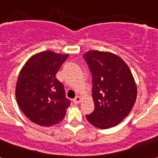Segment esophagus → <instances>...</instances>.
Here are the masks:
<instances>
[{"label": "esophagus", "mask_w": 158, "mask_h": 158, "mask_svg": "<svg viewBox=\"0 0 158 158\" xmlns=\"http://www.w3.org/2000/svg\"><path fill=\"white\" fill-rule=\"evenodd\" d=\"M73 102H74V103L75 104H78L80 102H81V97L80 96H76L75 98H74V100H73Z\"/></svg>", "instance_id": "esophagus-1"}]
</instances>
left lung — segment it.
I'll return each mask as SVG.
<instances>
[{
    "label": "left lung",
    "instance_id": "left-lung-1",
    "mask_svg": "<svg viewBox=\"0 0 158 158\" xmlns=\"http://www.w3.org/2000/svg\"><path fill=\"white\" fill-rule=\"evenodd\" d=\"M93 79L94 112L86 115L99 129L120 124L132 110L137 98V85L127 64L117 55L90 51L84 55Z\"/></svg>",
    "mask_w": 158,
    "mask_h": 158
}]
</instances>
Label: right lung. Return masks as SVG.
<instances>
[{
  "instance_id": "obj_1",
  "label": "right lung",
  "mask_w": 158,
  "mask_h": 158,
  "mask_svg": "<svg viewBox=\"0 0 158 158\" xmlns=\"http://www.w3.org/2000/svg\"><path fill=\"white\" fill-rule=\"evenodd\" d=\"M69 54L52 51L37 53L26 61L15 86L16 101L27 117L41 126H52L64 119L70 105L63 84L56 74Z\"/></svg>"
}]
</instances>
